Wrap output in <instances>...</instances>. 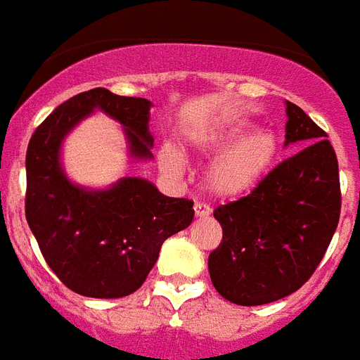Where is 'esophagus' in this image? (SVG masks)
Instances as JSON below:
<instances>
[{
	"instance_id": "obj_1",
	"label": "esophagus",
	"mask_w": 360,
	"mask_h": 360,
	"mask_svg": "<svg viewBox=\"0 0 360 360\" xmlns=\"http://www.w3.org/2000/svg\"><path fill=\"white\" fill-rule=\"evenodd\" d=\"M194 214H196V219H205V217L211 214V209L205 203H196L194 205Z\"/></svg>"
}]
</instances>
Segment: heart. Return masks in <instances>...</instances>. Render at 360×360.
Here are the masks:
<instances>
[{
    "mask_svg": "<svg viewBox=\"0 0 360 360\" xmlns=\"http://www.w3.org/2000/svg\"><path fill=\"white\" fill-rule=\"evenodd\" d=\"M194 151L203 157L217 153L203 172L205 191L220 200H236L250 194L267 177L278 153V138L274 130L252 127L246 120L226 121L200 132ZM157 160L164 174H185V158L172 143L158 149Z\"/></svg>",
    "mask_w": 360,
    "mask_h": 360,
    "instance_id": "obj_1",
    "label": "heart"
}]
</instances>
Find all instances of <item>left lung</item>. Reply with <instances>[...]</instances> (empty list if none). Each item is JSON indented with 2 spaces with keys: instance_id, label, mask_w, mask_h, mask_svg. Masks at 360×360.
Wrapping results in <instances>:
<instances>
[{
  "instance_id": "1",
  "label": "left lung",
  "mask_w": 360,
  "mask_h": 360,
  "mask_svg": "<svg viewBox=\"0 0 360 360\" xmlns=\"http://www.w3.org/2000/svg\"><path fill=\"white\" fill-rule=\"evenodd\" d=\"M284 147L301 151L252 194L214 209L222 243L209 254L214 290L240 307L291 295L321 262L340 219L338 160L327 134L285 101Z\"/></svg>"
}]
</instances>
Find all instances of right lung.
Listing matches in <instances>:
<instances>
[{"instance_id":"obj_1","label":"right lung","mask_w":360,"mask_h":360,"mask_svg":"<svg viewBox=\"0 0 360 360\" xmlns=\"http://www.w3.org/2000/svg\"><path fill=\"white\" fill-rule=\"evenodd\" d=\"M151 101L97 87L53 110L33 132L25 155V219L46 263L69 290L120 299L146 282L168 237L188 228L192 202L164 196L143 177H121L104 188L78 185L65 172L67 136L95 112L123 129L132 162L153 160Z\"/></svg>"}]
</instances>
